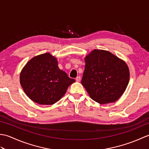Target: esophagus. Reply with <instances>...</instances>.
<instances>
[{
    "instance_id": "1",
    "label": "esophagus",
    "mask_w": 149,
    "mask_h": 149,
    "mask_svg": "<svg viewBox=\"0 0 149 149\" xmlns=\"http://www.w3.org/2000/svg\"><path fill=\"white\" fill-rule=\"evenodd\" d=\"M75 80H76L77 82H79L81 81V77L80 76H78L76 77V79H75Z\"/></svg>"
}]
</instances>
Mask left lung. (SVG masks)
I'll return each mask as SVG.
<instances>
[{
  "mask_svg": "<svg viewBox=\"0 0 149 149\" xmlns=\"http://www.w3.org/2000/svg\"><path fill=\"white\" fill-rule=\"evenodd\" d=\"M81 83L90 97L103 104L122 95L129 81L127 64L109 51L95 49L86 56Z\"/></svg>",
  "mask_w": 149,
  "mask_h": 149,
  "instance_id": "left-lung-1",
  "label": "left lung"
}]
</instances>
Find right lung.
<instances>
[{
  "label": "right lung",
  "instance_id": "add662e5",
  "mask_svg": "<svg viewBox=\"0 0 149 149\" xmlns=\"http://www.w3.org/2000/svg\"><path fill=\"white\" fill-rule=\"evenodd\" d=\"M20 84L30 99L42 105H52L75 82L58 67V60L45 53L34 57L22 70Z\"/></svg>",
  "mask_w": 149,
  "mask_h": 149
}]
</instances>
